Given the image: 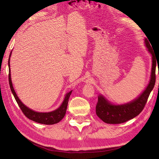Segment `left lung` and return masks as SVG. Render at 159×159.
I'll return each mask as SVG.
<instances>
[{
	"label": "left lung",
	"mask_w": 159,
	"mask_h": 159,
	"mask_svg": "<svg viewBox=\"0 0 159 159\" xmlns=\"http://www.w3.org/2000/svg\"><path fill=\"white\" fill-rule=\"evenodd\" d=\"M144 44L147 51L152 55V71L149 83L140 95L133 100L125 104H113L103 95H99L98 102L96 106V114L104 123L109 124H118L133 119L140 114L146 104L149 94L155 85L157 59L147 39H144Z\"/></svg>",
	"instance_id": "1"
}]
</instances>
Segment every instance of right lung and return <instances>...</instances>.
<instances>
[{
  "label": "right lung",
  "mask_w": 159,
  "mask_h": 159,
  "mask_svg": "<svg viewBox=\"0 0 159 159\" xmlns=\"http://www.w3.org/2000/svg\"><path fill=\"white\" fill-rule=\"evenodd\" d=\"M12 51L10 54V57L8 59V67H9V84L10 87V90H11L13 95L15 97V99L17 103L18 104L19 107H20V109L22 112L24 113L26 117L29 119L33 120L36 123H41V124H45V125H53L55 124V123H57L60 121V120L62 119L65 116L66 111V108L67 105H68V102L69 97L71 95L72 93V90L70 91V92L66 93L65 96H64V100L62 103L61 104V105L58 107L57 109L55 110H53L52 111L49 112H38L34 111L33 109H31L29 108L28 107H26L25 104L22 103L20 98H18V96L16 94L14 88H13L12 85V82L11 79V74H10V57H11Z\"/></svg>",
  "instance_id": "obj_1"
}]
</instances>
